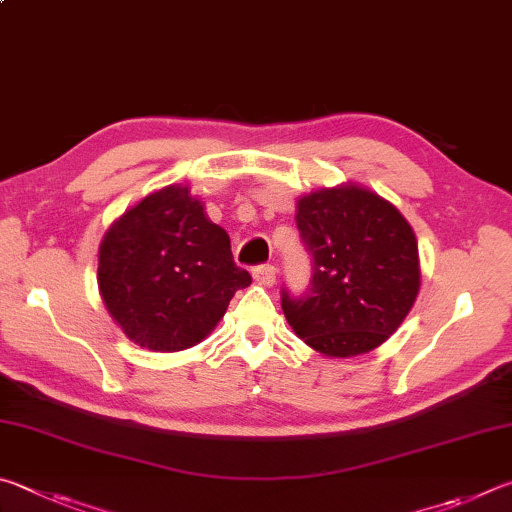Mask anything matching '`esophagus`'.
I'll use <instances>...</instances> for the list:
<instances>
[{
  "mask_svg": "<svg viewBox=\"0 0 512 512\" xmlns=\"http://www.w3.org/2000/svg\"><path fill=\"white\" fill-rule=\"evenodd\" d=\"M254 281L258 285H265V288H270V285L276 283V267L274 265H258L254 267Z\"/></svg>",
  "mask_w": 512,
  "mask_h": 512,
  "instance_id": "34e87169",
  "label": "esophagus"
}]
</instances>
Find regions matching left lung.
Wrapping results in <instances>:
<instances>
[{
  "label": "left lung",
  "instance_id": "left-lung-1",
  "mask_svg": "<svg viewBox=\"0 0 512 512\" xmlns=\"http://www.w3.org/2000/svg\"><path fill=\"white\" fill-rule=\"evenodd\" d=\"M297 227L312 256L308 292L281 290L288 324L328 357L369 353L396 333L420 288L414 229L369 188H321L297 202Z\"/></svg>",
  "mask_w": 512,
  "mask_h": 512
}]
</instances>
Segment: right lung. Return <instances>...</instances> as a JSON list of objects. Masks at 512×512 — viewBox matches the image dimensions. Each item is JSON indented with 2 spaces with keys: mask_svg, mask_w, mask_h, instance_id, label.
<instances>
[{
  "mask_svg": "<svg viewBox=\"0 0 512 512\" xmlns=\"http://www.w3.org/2000/svg\"><path fill=\"white\" fill-rule=\"evenodd\" d=\"M251 276L233 263L227 231L188 186H166L125 211L98 249V290L130 342L175 353L218 326Z\"/></svg>",
  "mask_w": 512,
  "mask_h": 512,
  "instance_id": "add662e5",
  "label": "right lung"
}]
</instances>
